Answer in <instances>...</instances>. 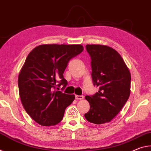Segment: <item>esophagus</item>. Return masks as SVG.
<instances>
[{
    "mask_svg": "<svg viewBox=\"0 0 151 151\" xmlns=\"http://www.w3.org/2000/svg\"><path fill=\"white\" fill-rule=\"evenodd\" d=\"M76 100H83V96H78V95H76Z\"/></svg>",
    "mask_w": 151,
    "mask_h": 151,
    "instance_id": "34e87169",
    "label": "esophagus"
}]
</instances>
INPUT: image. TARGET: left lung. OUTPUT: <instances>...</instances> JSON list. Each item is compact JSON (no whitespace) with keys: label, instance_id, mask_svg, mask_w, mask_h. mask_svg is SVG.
Instances as JSON below:
<instances>
[{"label":"left lung","instance_id":"obj_1","mask_svg":"<svg viewBox=\"0 0 151 151\" xmlns=\"http://www.w3.org/2000/svg\"><path fill=\"white\" fill-rule=\"evenodd\" d=\"M86 47L91 58L93 83L99 90L85 97L90 108L84 116L96 124L110 122L130 96V71L120 54L110 47L86 45Z\"/></svg>","mask_w":151,"mask_h":151}]
</instances>
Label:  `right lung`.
I'll use <instances>...</instances> for the list:
<instances>
[{
	"instance_id": "obj_1",
	"label": "right lung",
	"mask_w": 151,
	"mask_h": 151,
	"mask_svg": "<svg viewBox=\"0 0 151 151\" xmlns=\"http://www.w3.org/2000/svg\"><path fill=\"white\" fill-rule=\"evenodd\" d=\"M83 50L81 45L47 44L36 47L27 56L19 75V96L27 113L38 124L54 126L63 119L75 96L54 90L57 86L65 89L64 71Z\"/></svg>"
}]
</instances>
